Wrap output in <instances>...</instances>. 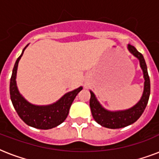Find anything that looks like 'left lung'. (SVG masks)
<instances>
[{
  "instance_id": "left-lung-1",
  "label": "left lung",
  "mask_w": 159,
  "mask_h": 159,
  "mask_svg": "<svg viewBox=\"0 0 159 159\" xmlns=\"http://www.w3.org/2000/svg\"><path fill=\"white\" fill-rule=\"evenodd\" d=\"M128 50L131 54L137 57L139 61V65L143 71L144 84L143 92L140 100L134 106L124 111H111L106 110L101 105L95 94L92 91L90 98V107L93 118L97 123L103 127L109 129H120L134 123L141 116L148 104L150 95V80L148 74V69L143 56L134 46L129 44Z\"/></svg>"
}]
</instances>
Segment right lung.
<instances>
[{"mask_svg": "<svg viewBox=\"0 0 159 159\" xmlns=\"http://www.w3.org/2000/svg\"><path fill=\"white\" fill-rule=\"evenodd\" d=\"M27 46L28 45L25 47L20 56L17 58L12 71L10 82L11 102L18 116L26 125L40 129H49L59 125L66 120L69 112L70 106L78 92L82 90V87L67 92L53 104L47 106H36L31 104L20 93L16 84V74L19 61Z\"/></svg>", "mask_w": 159, "mask_h": 159, "instance_id": "right-lung-1", "label": "right lung"}]
</instances>
